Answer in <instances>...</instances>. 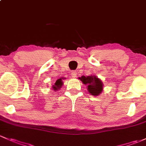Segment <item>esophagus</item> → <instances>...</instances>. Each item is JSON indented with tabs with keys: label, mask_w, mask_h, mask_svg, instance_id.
<instances>
[{
	"label": "esophagus",
	"mask_w": 146,
	"mask_h": 146,
	"mask_svg": "<svg viewBox=\"0 0 146 146\" xmlns=\"http://www.w3.org/2000/svg\"><path fill=\"white\" fill-rule=\"evenodd\" d=\"M71 76L73 78H76V76H77V72L75 71V70H73V71L71 72Z\"/></svg>",
	"instance_id": "esophagus-1"
}]
</instances>
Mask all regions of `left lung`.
<instances>
[{"mask_svg": "<svg viewBox=\"0 0 146 146\" xmlns=\"http://www.w3.org/2000/svg\"><path fill=\"white\" fill-rule=\"evenodd\" d=\"M79 79L85 85H87L88 92L93 96H98L103 90V84L100 79L96 76H82Z\"/></svg>", "mask_w": 146, "mask_h": 146, "instance_id": "left-lung-1", "label": "left lung"}]
</instances>
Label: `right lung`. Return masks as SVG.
Wrapping results in <instances>:
<instances>
[{
    "instance_id": "add662e5",
    "label": "right lung",
    "mask_w": 146,
    "mask_h": 146,
    "mask_svg": "<svg viewBox=\"0 0 146 146\" xmlns=\"http://www.w3.org/2000/svg\"><path fill=\"white\" fill-rule=\"evenodd\" d=\"M62 85H63L62 80H61V78H59V79H58L56 81L55 84L54 85L53 90H54V91H55V90H57V89L61 88V87L62 86Z\"/></svg>"
}]
</instances>
